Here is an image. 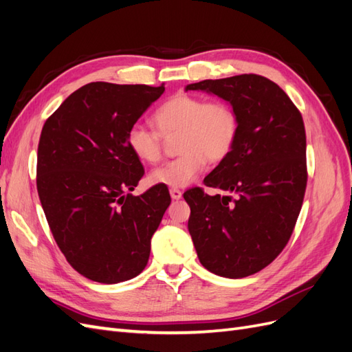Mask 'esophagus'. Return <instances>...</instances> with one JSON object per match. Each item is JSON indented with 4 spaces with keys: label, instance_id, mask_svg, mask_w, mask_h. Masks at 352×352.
Returning a JSON list of instances; mask_svg holds the SVG:
<instances>
[{
    "label": "esophagus",
    "instance_id": "obj_1",
    "mask_svg": "<svg viewBox=\"0 0 352 352\" xmlns=\"http://www.w3.org/2000/svg\"><path fill=\"white\" fill-rule=\"evenodd\" d=\"M170 197H172V199H180L182 198V190L170 189Z\"/></svg>",
    "mask_w": 352,
    "mask_h": 352
}]
</instances>
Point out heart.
Wrapping results in <instances>:
<instances>
[{
	"mask_svg": "<svg viewBox=\"0 0 352 352\" xmlns=\"http://www.w3.org/2000/svg\"><path fill=\"white\" fill-rule=\"evenodd\" d=\"M158 133L135 123L126 133V145L140 162L157 163L163 153V136L179 133L177 158L166 162L150 175L153 185L184 188L202 173L208 160L221 162L236 146L241 120L228 101L179 94L163 102L153 114Z\"/></svg>",
	"mask_w": 352,
	"mask_h": 352,
	"instance_id": "b5f03b06",
	"label": "heart"
}]
</instances>
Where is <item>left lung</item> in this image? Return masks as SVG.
<instances>
[{
    "label": "left lung",
    "mask_w": 352,
    "mask_h": 352,
    "mask_svg": "<svg viewBox=\"0 0 352 352\" xmlns=\"http://www.w3.org/2000/svg\"><path fill=\"white\" fill-rule=\"evenodd\" d=\"M230 102L241 131L229 157L204 179L228 194L192 188L188 229L201 264L229 279L247 278L278 257L289 241L307 186L302 116L285 91L260 74L190 83Z\"/></svg>",
    "instance_id": "left-lung-1"
}]
</instances>
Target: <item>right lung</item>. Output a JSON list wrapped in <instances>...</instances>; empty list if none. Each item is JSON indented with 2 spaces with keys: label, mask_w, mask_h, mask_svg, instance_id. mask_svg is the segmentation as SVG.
<instances>
[{
  "label": "right lung",
  "mask_w": 352,
  "mask_h": 352,
  "mask_svg": "<svg viewBox=\"0 0 352 352\" xmlns=\"http://www.w3.org/2000/svg\"><path fill=\"white\" fill-rule=\"evenodd\" d=\"M164 92L148 85L92 82L74 91L42 127L36 188L52 236L72 267L100 283L140 274L170 206L155 185L129 194L144 176L126 133Z\"/></svg>",
  "instance_id": "add662e5"
}]
</instances>
